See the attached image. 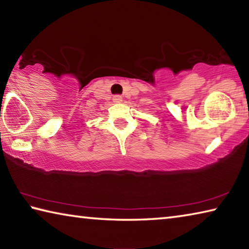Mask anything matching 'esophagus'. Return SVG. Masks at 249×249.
Instances as JSON below:
<instances>
[{"mask_svg": "<svg viewBox=\"0 0 249 249\" xmlns=\"http://www.w3.org/2000/svg\"><path fill=\"white\" fill-rule=\"evenodd\" d=\"M122 101H123V98H122L121 95L113 96V102H114V103H121Z\"/></svg>", "mask_w": 249, "mask_h": 249, "instance_id": "esophagus-1", "label": "esophagus"}]
</instances>
